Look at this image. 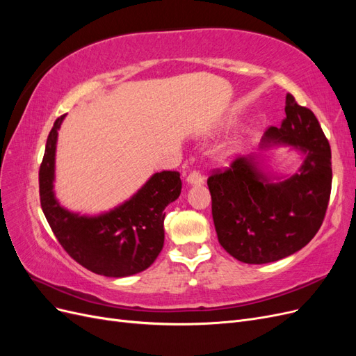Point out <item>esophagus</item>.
<instances>
[{"label":"esophagus","instance_id":"obj_1","mask_svg":"<svg viewBox=\"0 0 356 356\" xmlns=\"http://www.w3.org/2000/svg\"><path fill=\"white\" fill-rule=\"evenodd\" d=\"M187 182L188 184H203V177L200 172L197 170H191L187 175Z\"/></svg>","mask_w":356,"mask_h":356}]
</instances>
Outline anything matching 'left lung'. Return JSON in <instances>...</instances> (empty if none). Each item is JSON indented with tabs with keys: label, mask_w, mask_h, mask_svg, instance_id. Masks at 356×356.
<instances>
[{
	"label": "left lung",
	"mask_w": 356,
	"mask_h": 356,
	"mask_svg": "<svg viewBox=\"0 0 356 356\" xmlns=\"http://www.w3.org/2000/svg\"><path fill=\"white\" fill-rule=\"evenodd\" d=\"M285 114L281 127H268L264 139L306 153L298 174L270 182L252 159L238 157L208 178L218 242L242 263H272L297 252L325 218L332 181L330 143L315 114L291 93Z\"/></svg>",
	"instance_id": "8db88e82"
}]
</instances>
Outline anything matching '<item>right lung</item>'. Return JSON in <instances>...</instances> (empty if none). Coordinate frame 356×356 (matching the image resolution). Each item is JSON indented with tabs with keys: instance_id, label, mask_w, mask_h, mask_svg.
I'll list each match as a JSON object with an SVG mask.
<instances>
[{
	"instance_id": "right-lung-1",
	"label": "right lung",
	"mask_w": 356,
	"mask_h": 356,
	"mask_svg": "<svg viewBox=\"0 0 356 356\" xmlns=\"http://www.w3.org/2000/svg\"><path fill=\"white\" fill-rule=\"evenodd\" d=\"M65 114L56 118L40 166V202L56 239L71 258L88 270L124 277L154 263L165 242V208L178 199L179 172H157L136 195L99 217H80L63 209L53 195L58 131Z\"/></svg>"
}]
</instances>
